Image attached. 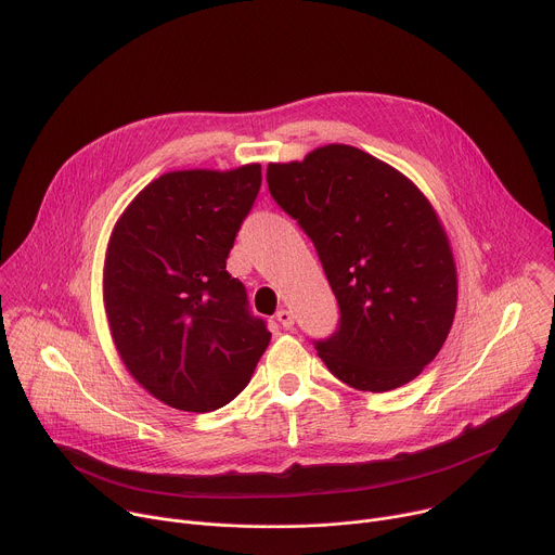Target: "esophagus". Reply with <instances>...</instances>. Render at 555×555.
<instances>
[{
    "instance_id": "obj_1",
    "label": "esophagus",
    "mask_w": 555,
    "mask_h": 555,
    "mask_svg": "<svg viewBox=\"0 0 555 555\" xmlns=\"http://www.w3.org/2000/svg\"><path fill=\"white\" fill-rule=\"evenodd\" d=\"M276 321H279L285 330H289V327L294 325V313H292L289 309H279V311H276Z\"/></svg>"
}]
</instances>
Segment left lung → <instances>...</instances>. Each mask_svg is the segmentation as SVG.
<instances>
[{"mask_svg":"<svg viewBox=\"0 0 555 555\" xmlns=\"http://www.w3.org/2000/svg\"><path fill=\"white\" fill-rule=\"evenodd\" d=\"M268 186L321 257L338 298V332L321 360L358 390L415 379L443 347L456 311L446 228L404 173L349 144L270 163Z\"/></svg>","mask_w":555,"mask_h":555,"instance_id":"8db88e82","label":"left lung"}]
</instances>
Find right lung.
Masks as SVG:
<instances>
[{
    "mask_svg": "<svg viewBox=\"0 0 555 555\" xmlns=\"http://www.w3.org/2000/svg\"><path fill=\"white\" fill-rule=\"evenodd\" d=\"M261 189V165L169 171L118 217L103 268L114 347L155 400L186 413L225 406L270 345L246 287L225 272L236 230Z\"/></svg>",
    "mask_w": 555,
    "mask_h": 555,
    "instance_id": "1",
    "label": "right lung"
}]
</instances>
